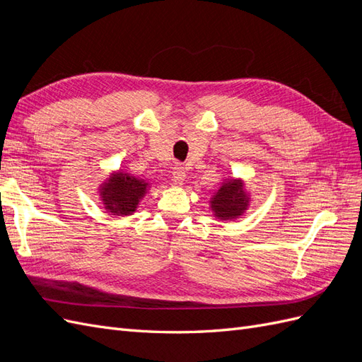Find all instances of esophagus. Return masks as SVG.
Instances as JSON below:
<instances>
[{
  "label": "esophagus",
  "instance_id": "obj_1",
  "mask_svg": "<svg viewBox=\"0 0 362 362\" xmlns=\"http://www.w3.org/2000/svg\"><path fill=\"white\" fill-rule=\"evenodd\" d=\"M173 181L178 185H182L185 181V169L182 166H175L173 168Z\"/></svg>",
  "mask_w": 362,
  "mask_h": 362
}]
</instances>
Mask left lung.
<instances>
[{
  "mask_svg": "<svg viewBox=\"0 0 362 362\" xmlns=\"http://www.w3.org/2000/svg\"><path fill=\"white\" fill-rule=\"evenodd\" d=\"M249 194L245 190V182L242 180L228 178L222 182L210 201V206L217 218L231 221L243 216L249 206Z\"/></svg>",
  "mask_w": 362,
  "mask_h": 362,
  "instance_id": "8db88e82",
  "label": "left lung"
}]
</instances>
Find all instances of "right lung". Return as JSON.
<instances>
[{
	"mask_svg": "<svg viewBox=\"0 0 362 362\" xmlns=\"http://www.w3.org/2000/svg\"><path fill=\"white\" fill-rule=\"evenodd\" d=\"M148 187L149 184L145 180L119 170L101 184L100 196L108 213L113 216H129L136 211Z\"/></svg>",
	"mask_w": 362,
	"mask_h": 362,
	"instance_id": "add662e5",
	"label": "right lung"
}]
</instances>
